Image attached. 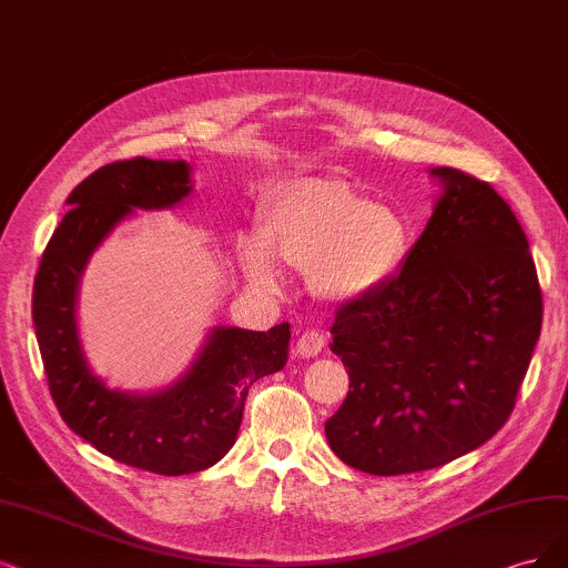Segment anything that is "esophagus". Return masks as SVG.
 <instances>
[{
	"label": "esophagus",
	"mask_w": 568,
	"mask_h": 568,
	"mask_svg": "<svg viewBox=\"0 0 568 568\" xmlns=\"http://www.w3.org/2000/svg\"><path fill=\"white\" fill-rule=\"evenodd\" d=\"M323 348H325V337L316 329H306L297 339V355H302V358H316Z\"/></svg>",
	"instance_id": "34e87169"
}]
</instances>
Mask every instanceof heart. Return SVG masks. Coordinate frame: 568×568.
Wrapping results in <instances>:
<instances>
[{
  "label": "heart",
  "mask_w": 568,
  "mask_h": 568,
  "mask_svg": "<svg viewBox=\"0 0 568 568\" xmlns=\"http://www.w3.org/2000/svg\"><path fill=\"white\" fill-rule=\"evenodd\" d=\"M412 250V226L395 207L376 205L344 180L290 182L268 201L262 236L239 243L250 283L276 292L281 268L273 260L311 273L329 300H355L382 287L403 268Z\"/></svg>",
  "instance_id": "obj_1"
}]
</instances>
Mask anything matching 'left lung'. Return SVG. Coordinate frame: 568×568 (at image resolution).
Instances as JSON below:
<instances>
[{
    "label": "left lung",
    "instance_id": "8db88e82",
    "mask_svg": "<svg viewBox=\"0 0 568 568\" xmlns=\"http://www.w3.org/2000/svg\"><path fill=\"white\" fill-rule=\"evenodd\" d=\"M430 175L443 196L400 273L344 304L329 329L351 386L327 445L369 475L439 468L485 445L540 337L536 264L510 205L456 168Z\"/></svg>",
    "mask_w": 568,
    "mask_h": 568
}]
</instances>
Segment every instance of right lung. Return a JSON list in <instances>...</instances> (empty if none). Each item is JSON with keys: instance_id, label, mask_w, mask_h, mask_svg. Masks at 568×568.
<instances>
[{"instance_id": "1", "label": "right lung", "mask_w": 568, "mask_h": 568, "mask_svg": "<svg viewBox=\"0 0 568 568\" xmlns=\"http://www.w3.org/2000/svg\"><path fill=\"white\" fill-rule=\"evenodd\" d=\"M189 163L131 159L98 168L68 199V215L41 255L32 321L53 403L79 437L131 468L199 473L234 447L247 388L287 363L290 325L268 332L215 327L199 358L156 393L110 390L83 358L79 278L93 250L135 210L173 207L192 194Z\"/></svg>"}]
</instances>
